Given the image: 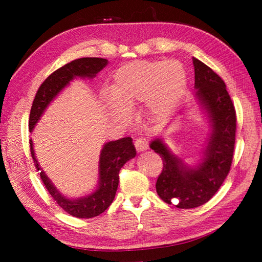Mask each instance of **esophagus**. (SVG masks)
<instances>
[{"label":"esophagus","instance_id":"1","mask_svg":"<svg viewBox=\"0 0 262 262\" xmlns=\"http://www.w3.org/2000/svg\"><path fill=\"white\" fill-rule=\"evenodd\" d=\"M135 147L138 152H143L148 148V140L145 137H140L135 141Z\"/></svg>","mask_w":262,"mask_h":262}]
</instances>
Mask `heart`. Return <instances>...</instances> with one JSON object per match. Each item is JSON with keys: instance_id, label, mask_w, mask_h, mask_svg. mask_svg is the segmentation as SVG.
Returning a JSON list of instances; mask_svg holds the SVG:
<instances>
[{"instance_id": "1", "label": "heart", "mask_w": 262, "mask_h": 262, "mask_svg": "<svg viewBox=\"0 0 262 262\" xmlns=\"http://www.w3.org/2000/svg\"><path fill=\"white\" fill-rule=\"evenodd\" d=\"M186 89L187 75L180 63L136 60L116 71L109 93L124 107L132 108L146 102L151 113L165 115L179 103ZM113 107L121 114L119 108Z\"/></svg>"}]
</instances>
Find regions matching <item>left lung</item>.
Returning a JSON list of instances; mask_svg holds the SVG:
<instances>
[{"label":"left lung","instance_id":"obj_1","mask_svg":"<svg viewBox=\"0 0 262 262\" xmlns=\"http://www.w3.org/2000/svg\"><path fill=\"white\" fill-rule=\"evenodd\" d=\"M193 66L197 96L213 126L204 162L197 169H189L161 140L149 145L163 162L155 185L158 194L166 204L185 209L207 203L223 185L231 170L236 133L235 108L224 81L197 58H193Z\"/></svg>","mask_w":262,"mask_h":262}]
</instances>
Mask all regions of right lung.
Masks as SVG:
<instances>
[{
	"mask_svg": "<svg viewBox=\"0 0 262 262\" xmlns=\"http://www.w3.org/2000/svg\"><path fill=\"white\" fill-rule=\"evenodd\" d=\"M107 63L108 60L104 58H77L53 72L41 83L35 99H33L29 116V130L33 129V127L37 124L49 102L57 96L66 84H69L71 80H73L75 76H96L98 72L101 71ZM29 143L32 161L35 163L37 171H40L41 169L35 158V153H33L32 141L30 140ZM135 155L136 149L133 145L130 137H124L121 140L105 144L101 151V155H100L99 188L92 194L76 200H70L63 197L52 185V182L43 173V171L39 172V176H40V179L49 194L60 208H63L66 213L77 217V219H91V217H96L103 213L113 203L117 188H118L119 171L122 165L128 160L134 158Z\"/></svg>",
	"mask_w": 262,
	"mask_h": 262,
	"instance_id": "obj_1",
	"label": "right lung"
}]
</instances>
